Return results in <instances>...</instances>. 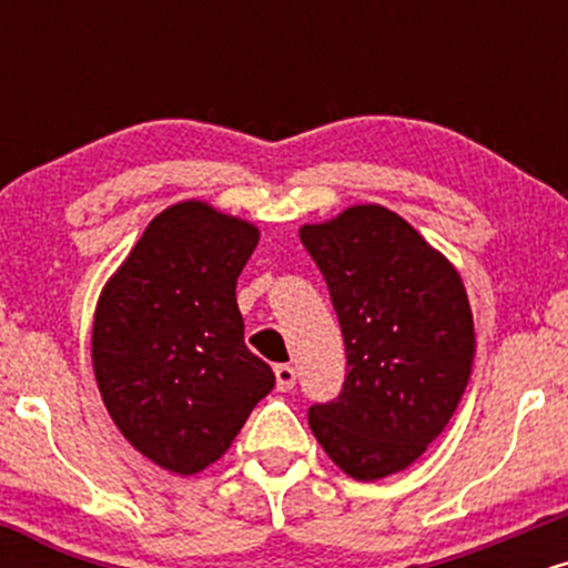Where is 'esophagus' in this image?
<instances>
[{
	"label": "esophagus",
	"instance_id": "obj_1",
	"mask_svg": "<svg viewBox=\"0 0 568 568\" xmlns=\"http://www.w3.org/2000/svg\"><path fill=\"white\" fill-rule=\"evenodd\" d=\"M275 382L280 393H288V389H293V384H296V371L288 363H280V366H275Z\"/></svg>",
	"mask_w": 568,
	"mask_h": 568
}]
</instances>
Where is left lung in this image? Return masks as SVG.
<instances>
[{
	"label": "left lung",
	"instance_id": "8db88e82",
	"mask_svg": "<svg viewBox=\"0 0 568 568\" xmlns=\"http://www.w3.org/2000/svg\"><path fill=\"white\" fill-rule=\"evenodd\" d=\"M298 237L334 302L347 379L310 408L338 470L379 480L414 465L446 429L470 382L473 310L456 266L406 219L352 205Z\"/></svg>",
	"mask_w": 568,
	"mask_h": 568
}]
</instances>
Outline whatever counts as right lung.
Returning a JSON list of instances; mask_svg holds the SVG:
<instances>
[{"label": "right lung", "mask_w": 568, "mask_h": 568, "mask_svg": "<svg viewBox=\"0 0 568 568\" xmlns=\"http://www.w3.org/2000/svg\"><path fill=\"white\" fill-rule=\"evenodd\" d=\"M258 226L184 200L158 213L98 296L93 371L135 452L194 475L221 459L275 374L245 347L237 277Z\"/></svg>", "instance_id": "obj_1"}]
</instances>
